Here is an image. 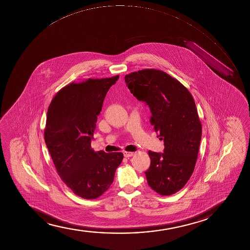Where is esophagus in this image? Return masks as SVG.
Instances as JSON below:
<instances>
[{
  "label": "esophagus",
  "instance_id": "34e87169",
  "mask_svg": "<svg viewBox=\"0 0 250 250\" xmlns=\"http://www.w3.org/2000/svg\"><path fill=\"white\" fill-rule=\"evenodd\" d=\"M134 154H135V153L132 152H126V151H125V152H124V155L125 158H129V157H132V156L134 155Z\"/></svg>",
  "mask_w": 250,
  "mask_h": 250
}]
</instances>
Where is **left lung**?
I'll return each mask as SVG.
<instances>
[{
	"label": "left lung",
	"instance_id": "8db88e82",
	"mask_svg": "<svg viewBox=\"0 0 250 250\" xmlns=\"http://www.w3.org/2000/svg\"><path fill=\"white\" fill-rule=\"evenodd\" d=\"M134 97L145 102L163 153L148 151L151 165L145 172L152 190L163 196L181 190L194 171L202 137L195 102L187 87L164 71L143 69L125 76Z\"/></svg>",
	"mask_w": 250,
	"mask_h": 250
}]
</instances>
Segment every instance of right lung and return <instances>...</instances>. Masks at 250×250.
<instances>
[{
    "label": "right lung",
    "instance_id": "1",
    "mask_svg": "<svg viewBox=\"0 0 250 250\" xmlns=\"http://www.w3.org/2000/svg\"><path fill=\"white\" fill-rule=\"evenodd\" d=\"M119 76L88 78L59 90L47 110L44 138L58 175L76 195L94 199L109 188L122 152H95L91 140L110 87Z\"/></svg>",
    "mask_w": 250,
    "mask_h": 250
}]
</instances>
